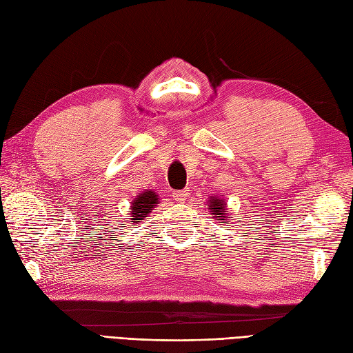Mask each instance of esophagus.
I'll list each match as a JSON object with an SVG mask.
<instances>
[{"instance_id":"1","label":"esophagus","mask_w":353,"mask_h":353,"mask_svg":"<svg viewBox=\"0 0 353 353\" xmlns=\"http://www.w3.org/2000/svg\"><path fill=\"white\" fill-rule=\"evenodd\" d=\"M187 196H188V190H181V191H175V193H174L175 200L181 201V203H183L187 199Z\"/></svg>"}]
</instances>
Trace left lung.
<instances>
[{"instance_id": "8db88e82", "label": "left lung", "mask_w": 353, "mask_h": 353, "mask_svg": "<svg viewBox=\"0 0 353 353\" xmlns=\"http://www.w3.org/2000/svg\"><path fill=\"white\" fill-rule=\"evenodd\" d=\"M210 212H213V213H216V215H219L218 218V221H225V216H223V213L222 212H227V209H225V206H223V203H222V200H219V199H215L213 197L212 199V201H210Z\"/></svg>"}]
</instances>
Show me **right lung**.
Segmentation results:
<instances>
[{"label":"right lung","instance_id":"add662e5","mask_svg":"<svg viewBox=\"0 0 353 353\" xmlns=\"http://www.w3.org/2000/svg\"><path fill=\"white\" fill-rule=\"evenodd\" d=\"M159 205V197L154 191H144V193L138 194L135 200L131 201V223L135 227L138 222L143 221L148 213L153 210V208Z\"/></svg>","mask_w":353,"mask_h":353}]
</instances>
